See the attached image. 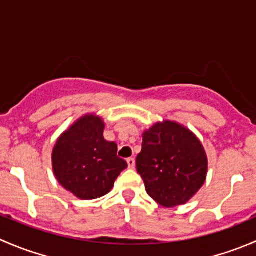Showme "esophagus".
<instances>
[{"label": "esophagus", "mask_w": 256, "mask_h": 256, "mask_svg": "<svg viewBox=\"0 0 256 256\" xmlns=\"http://www.w3.org/2000/svg\"><path fill=\"white\" fill-rule=\"evenodd\" d=\"M128 168H131V170L135 168V166H136L135 158H132V157H130V158H128Z\"/></svg>", "instance_id": "obj_1"}]
</instances>
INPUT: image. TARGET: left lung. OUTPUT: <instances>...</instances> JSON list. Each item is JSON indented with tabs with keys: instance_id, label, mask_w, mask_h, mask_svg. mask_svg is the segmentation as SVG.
<instances>
[{
	"instance_id": "obj_1",
	"label": "left lung",
	"mask_w": 256,
	"mask_h": 256,
	"mask_svg": "<svg viewBox=\"0 0 256 256\" xmlns=\"http://www.w3.org/2000/svg\"><path fill=\"white\" fill-rule=\"evenodd\" d=\"M136 167L147 194L162 207L174 208L186 204L204 184L208 157L190 128L164 120L144 131Z\"/></svg>"
}]
</instances>
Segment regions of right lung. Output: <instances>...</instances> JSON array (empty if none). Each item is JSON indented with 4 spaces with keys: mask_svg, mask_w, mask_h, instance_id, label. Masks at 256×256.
Listing matches in <instances>:
<instances>
[{
    "mask_svg": "<svg viewBox=\"0 0 256 256\" xmlns=\"http://www.w3.org/2000/svg\"><path fill=\"white\" fill-rule=\"evenodd\" d=\"M104 128L100 116L85 114L59 136L52 151L56 180L79 200L108 194L128 167L118 156V144L104 138Z\"/></svg>",
    "mask_w": 256,
    "mask_h": 256,
    "instance_id": "add662e5",
    "label": "right lung"
}]
</instances>
